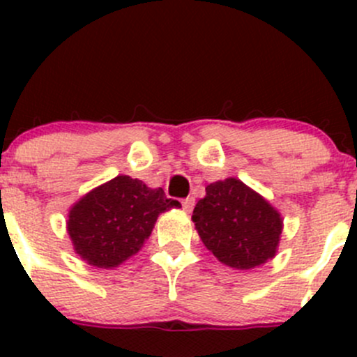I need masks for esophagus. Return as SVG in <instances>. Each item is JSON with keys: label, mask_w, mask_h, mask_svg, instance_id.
<instances>
[{"label": "esophagus", "mask_w": 357, "mask_h": 357, "mask_svg": "<svg viewBox=\"0 0 357 357\" xmlns=\"http://www.w3.org/2000/svg\"><path fill=\"white\" fill-rule=\"evenodd\" d=\"M183 204V211L185 212H192V208H193V205H195V200L193 199H185L181 202Z\"/></svg>", "instance_id": "esophagus-1"}]
</instances>
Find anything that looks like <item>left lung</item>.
I'll list each match as a JSON object with an SVG mask.
<instances>
[{"label": "left lung", "instance_id": "1", "mask_svg": "<svg viewBox=\"0 0 357 357\" xmlns=\"http://www.w3.org/2000/svg\"><path fill=\"white\" fill-rule=\"evenodd\" d=\"M192 221L207 250L242 271L275 257L283 231L282 214L236 178L205 186Z\"/></svg>", "mask_w": 357, "mask_h": 357}]
</instances>
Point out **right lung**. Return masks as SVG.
<instances>
[{"mask_svg":"<svg viewBox=\"0 0 357 357\" xmlns=\"http://www.w3.org/2000/svg\"><path fill=\"white\" fill-rule=\"evenodd\" d=\"M178 200L142 179L117 176L81 197L68 211L67 233L75 254L89 266L114 269L138 254L157 218L179 208Z\"/></svg>","mask_w":357,"mask_h":357,"instance_id":"right-lung-1","label":"right lung"}]
</instances>
